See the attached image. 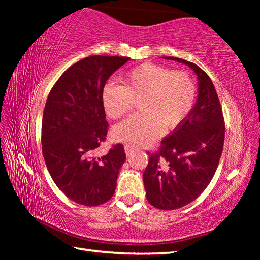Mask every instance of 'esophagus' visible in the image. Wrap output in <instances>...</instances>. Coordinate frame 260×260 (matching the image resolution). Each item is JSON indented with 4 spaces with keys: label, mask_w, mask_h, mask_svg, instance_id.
<instances>
[{
    "label": "esophagus",
    "mask_w": 260,
    "mask_h": 260,
    "mask_svg": "<svg viewBox=\"0 0 260 260\" xmlns=\"http://www.w3.org/2000/svg\"><path fill=\"white\" fill-rule=\"evenodd\" d=\"M125 151H126L127 156H131L132 152H134V148L131 146H125Z\"/></svg>",
    "instance_id": "obj_1"
}]
</instances>
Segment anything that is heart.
<instances>
[{
	"label": "heart",
	"instance_id": "obj_1",
	"mask_svg": "<svg viewBox=\"0 0 260 260\" xmlns=\"http://www.w3.org/2000/svg\"><path fill=\"white\" fill-rule=\"evenodd\" d=\"M196 98V85L183 71L144 63L124 77V86L108 82L102 91L105 112L112 119L126 116L139 102L142 113L114 126L113 138L133 147L148 146L161 131H172L190 113Z\"/></svg>",
	"mask_w": 260,
	"mask_h": 260
}]
</instances>
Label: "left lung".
Returning <instances> with one entry per match:
<instances>
[{
	"mask_svg": "<svg viewBox=\"0 0 260 260\" xmlns=\"http://www.w3.org/2000/svg\"><path fill=\"white\" fill-rule=\"evenodd\" d=\"M195 72L199 95L190 113L161 140L158 152L149 155L143 183L149 203L160 210H175L195 201L217 171L225 140V121L212 81L196 64L177 57Z\"/></svg>",
	"mask_w": 260,
	"mask_h": 260,
	"instance_id": "obj_1",
	"label": "left lung"
}]
</instances>
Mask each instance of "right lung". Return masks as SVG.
<instances>
[{
    "instance_id": "right-lung-1",
    "label": "right lung",
    "mask_w": 260,
    "mask_h": 260,
    "mask_svg": "<svg viewBox=\"0 0 260 260\" xmlns=\"http://www.w3.org/2000/svg\"><path fill=\"white\" fill-rule=\"evenodd\" d=\"M129 57L89 56L61 74L48 96L42 118V153L52 180L76 203L103 204L113 196L126 155L113 146L102 157L108 121L102 91L111 74Z\"/></svg>"
}]
</instances>
